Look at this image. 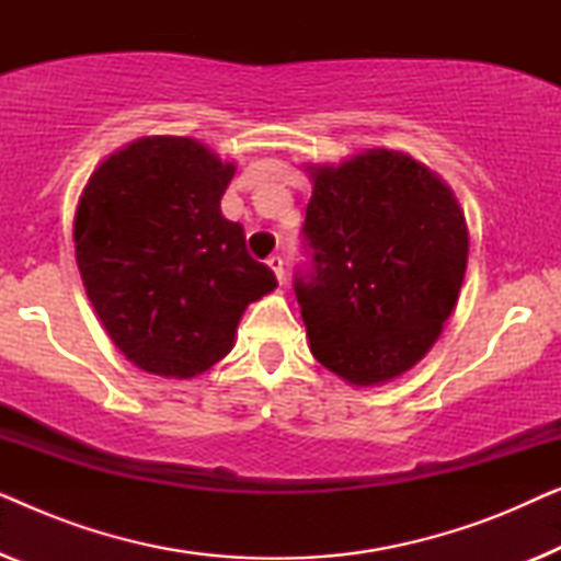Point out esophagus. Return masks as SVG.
Returning <instances> with one entry per match:
<instances>
[{
	"label": "esophagus",
	"mask_w": 561,
	"mask_h": 561,
	"mask_svg": "<svg viewBox=\"0 0 561 561\" xmlns=\"http://www.w3.org/2000/svg\"><path fill=\"white\" fill-rule=\"evenodd\" d=\"M267 265H271V271L275 273V278H278V283L286 280V273H283V257L280 255L267 257Z\"/></svg>",
	"instance_id": "esophagus-1"
}]
</instances>
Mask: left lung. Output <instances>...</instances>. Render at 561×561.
Instances as JSON below:
<instances>
[{
    "mask_svg": "<svg viewBox=\"0 0 561 561\" xmlns=\"http://www.w3.org/2000/svg\"><path fill=\"white\" fill-rule=\"evenodd\" d=\"M294 290L311 355L352 386L411 370L439 340L467 271L465 214L451 188L398 150L309 165Z\"/></svg>",
    "mask_w": 561,
    "mask_h": 561,
    "instance_id": "obj_1",
    "label": "left lung"
}]
</instances>
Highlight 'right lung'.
<instances>
[{
  "label": "right lung",
  "instance_id": "add662e5",
  "mask_svg": "<svg viewBox=\"0 0 561 561\" xmlns=\"http://www.w3.org/2000/svg\"><path fill=\"white\" fill-rule=\"evenodd\" d=\"M234 163L191 137L112 152L79 198L76 263L99 321L145 373L194 378L234 347L244 309L278 286L221 217Z\"/></svg>",
  "mask_w": 561,
  "mask_h": 561
}]
</instances>
